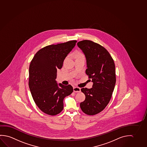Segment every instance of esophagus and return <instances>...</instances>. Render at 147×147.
<instances>
[{
    "label": "esophagus",
    "instance_id": "esophagus-1",
    "mask_svg": "<svg viewBox=\"0 0 147 147\" xmlns=\"http://www.w3.org/2000/svg\"><path fill=\"white\" fill-rule=\"evenodd\" d=\"M74 91L79 92L81 91V88L79 87H74Z\"/></svg>",
    "mask_w": 147,
    "mask_h": 147
}]
</instances>
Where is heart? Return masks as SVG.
Instances as JSON below:
<instances>
[{
  "label": "heart",
  "instance_id": "b5f03b06",
  "mask_svg": "<svg viewBox=\"0 0 147 147\" xmlns=\"http://www.w3.org/2000/svg\"><path fill=\"white\" fill-rule=\"evenodd\" d=\"M81 56H83V55L81 53H80V52H77L76 54H75V57H81Z\"/></svg>",
  "mask_w": 147,
  "mask_h": 147
}]
</instances>
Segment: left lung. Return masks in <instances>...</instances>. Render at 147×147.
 Listing matches in <instances>:
<instances>
[{
    "instance_id": "1",
    "label": "left lung",
    "mask_w": 147,
    "mask_h": 147,
    "mask_svg": "<svg viewBox=\"0 0 147 147\" xmlns=\"http://www.w3.org/2000/svg\"><path fill=\"white\" fill-rule=\"evenodd\" d=\"M77 45L86 60V74L93 83L92 87L83 88L85 100L80 107L85 114L92 115L105 109L112 96L116 83L114 61L104 47L90 40H83Z\"/></svg>"
}]
</instances>
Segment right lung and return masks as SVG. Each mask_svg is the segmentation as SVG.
Returning a JSON list of instances; mask_svg holds the SVG:
<instances>
[{"label":"right lung","mask_w":147,"mask_h":147,"mask_svg":"<svg viewBox=\"0 0 147 147\" xmlns=\"http://www.w3.org/2000/svg\"><path fill=\"white\" fill-rule=\"evenodd\" d=\"M77 41L50 45L35 54L29 67L28 85L36 104L40 109L50 115L60 113L63 100L73 92L70 85L58 84L56 81L58 69L75 47Z\"/></svg>","instance_id":"right-lung-1"}]
</instances>
